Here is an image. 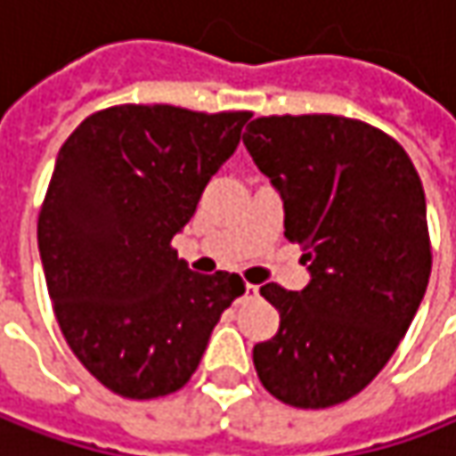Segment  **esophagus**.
<instances>
[{"label":"esophagus","instance_id":"obj_1","mask_svg":"<svg viewBox=\"0 0 456 456\" xmlns=\"http://www.w3.org/2000/svg\"><path fill=\"white\" fill-rule=\"evenodd\" d=\"M256 296H259V288H256V285H248V282H246L244 296H241V298H246V301H251V298H256Z\"/></svg>","mask_w":456,"mask_h":456}]
</instances>
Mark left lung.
<instances>
[{
    "mask_svg": "<svg viewBox=\"0 0 456 456\" xmlns=\"http://www.w3.org/2000/svg\"><path fill=\"white\" fill-rule=\"evenodd\" d=\"M244 145L309 270L304 290L259 288L280 330L254 345V369L285 405L345 403L387 366L423 301L431 244L420 176L389 134L345 116H262Z\"/></svg>",
    "mask_w": 456,
    "mask_h": 456,
    "instance_id": "8db88e82",
    "label": "left lung"
}]
</instances>
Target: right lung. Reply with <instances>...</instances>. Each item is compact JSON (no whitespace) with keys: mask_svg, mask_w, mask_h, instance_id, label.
Listing matches in <instances>:
<instances>
[{"mask_svg":"<svg viewBox=\"0 0 456 456\" xmlns=\"http://www.w3.org/2000/svg\"><path fill=\"white\" fill-rule=\"evenodd\" d=\"M248 118L114 106L87 116L56 155L38 215L46 288L72 353L121 397L181 389L244 293L239 275L191 273L171 241Z\"/></svg>","mask_w":456,"mask_h":456,"instance_id":"right-lung-1","label":"right lung"}]
</instances>
